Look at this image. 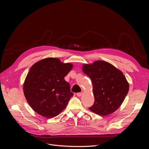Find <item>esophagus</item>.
<instances>
[{"label": "esophagus", "instance_id": "34e87169", "mask_svg": "<svg viewBox=\"0 0 149 149\" xmlns=\"http://www.w3.org/2000/svg\"><path fill=\"white\" fill-rule=\"evenodd\" d=\"M82 94H83V92H79V93H77V96L78 97H81V95H82Z\"/></svg>", "mask_w": 149, "mask_h": 149}]
</instances>
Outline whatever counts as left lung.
<instances>
[{
  "label": "left lung",
  "instance_id": "obj_1",
  "mask_svg": "<svg viewBox=\"0 0 149 149\" xmlns=\"http://www.w3.org/2000/svg\"><path fill=\"white\" fill-rule=\"evenodd\" d=\"M83 72L91 79L95 101L89 109L99 115L113 113L121 105L129 89V83L120 70L109 63L98 60L84 64Z\"/></svg>",
  "mask_w": 149,
  "mask_h": 149
}]
</instances>
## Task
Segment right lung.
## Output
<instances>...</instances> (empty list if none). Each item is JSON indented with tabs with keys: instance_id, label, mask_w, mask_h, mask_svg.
I'll list each match as a JSON object with an SVG mask.
<instances>
[{
	"instance_id": "1",
	"label": "right lung",
	"mask_w": 149,
	"mask_h": 149,
	"mask_svg": "<svg viewBox=\"0 0 149 149\" xmlns=\"http://www.w3.org/2000/svg\"><path fill=\"white\" fill-rule=\"evenodd\" d=\"M73 68L57 58H46L31 67L23 83V93L33 110L46 118L58 115L74 93L65 77Z\"/></svg>"
}]
</instances>
